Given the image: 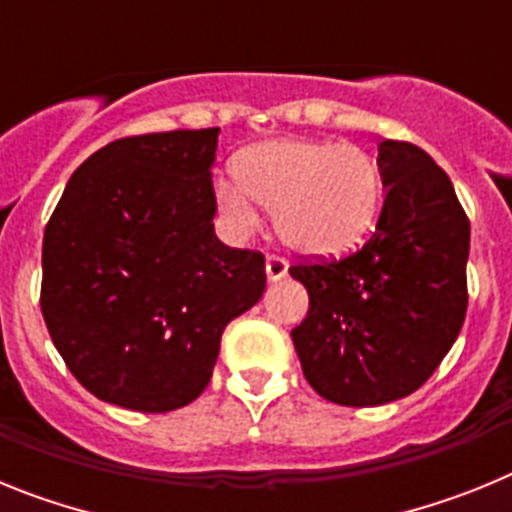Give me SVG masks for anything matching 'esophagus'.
I'll use <instances>...</instances> for the list:
<instances>
[{
	"mask_svg": "<svg viewBox=\"0 0 512 512\" xmlns=\"http://www.w3.org/2000/svg\"><path fill=\"white\" fill-rule=\"evenodd\" d=\"M287 269L289 266L282 256H277V253L266 256V277H269V282H279L282 277H287Z\"/></svg>",
	"mask_w": 512,
	"mask_h": 512,
	"instance_id": "34e87169",
	"label": "esophagus"
}]
</instances>
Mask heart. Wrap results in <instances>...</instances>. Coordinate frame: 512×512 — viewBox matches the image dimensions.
<instances>
[{
	"label": "heart",
	"mask_w": 512,
	"mask_h": 512,
	"mask_svg": "<svg viewBox=\"0 0 512 512\" xmlns=\"http://www.w3.org/2000/svg\"><path fill=\"white\" fill-rule=\"evenodd\" d=\"M238 184H217V202L241 233L274 212V228L292 251L330 259L364 241L382 202L374 158L351 143L284 138L248 148L235 161Z\"/></svg>",
	"instance_id": "heart-1"
}]
</instances>
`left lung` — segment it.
<instances>
[{
    "label": "left lung",
    "mask_w": 512,
    "mask_h": 512,
    "mask_svg": "<svg viewBox=\"0 0 512 512\" xmlns=\"http://www.w3.org/2000/svg\"><path fill=\"white\" fill-rule=\"evenodd\" d=\"M377 230L343 259L300 261L310 310L292 330L310 387L348 408L400 400L449 354L467 315L469 217L446 171L405 140L379 143Z\"/></svg>",
    "instance_id": "8db88e82"
}]
</instances>
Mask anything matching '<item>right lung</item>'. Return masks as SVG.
Masks as SVG:
<instances>
[{
  "label": "right lung",
  "mask_w": 512,
  "mask_h": 512,
  "mask_svg": "<svg viewBox=\"0 0 512 512\" xmlns=\"http://www.w3.org/2000/svg\"><path fill=\"white\" fill-rule=\"evenodd\" d=\"M220 128L120 138L71 174L45 225L40 310L94 397L169 413L202 395L225 325L261 300L264 256L215 235Z\"/></svg>",
  "instance_id": "obj_1"
}]
</instances>
